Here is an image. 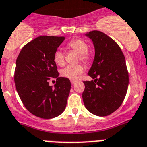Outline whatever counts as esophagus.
<instances>
[{
  "label": "esophagus",
  "instance_id": "obj_1",
  "mask_svg": "<svg viewBox=\"0 0 147 147\" xmlns=\"http://www.w3.org/2000/svg\"><path fill=\"white\" fill-rule=\"evenodd\" d=\"M71 84H72V85H74V84L76 83V81H74V80H71Z\"/></svg>",
  "mask_w": 147,
  "mask_h": 147
}]
</instances>
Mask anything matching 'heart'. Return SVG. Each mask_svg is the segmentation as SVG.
Returning <instances> with one entry per match:
<instances>
[{
	"mask_svg": "<svg viewBox=\"0 0 147 147\" xmlns=\"http://www.w3.org/2000/svg\"><path fill=\"white\" fill-rule=\"evenodd\" d=\"M67 47L76 51L80 54V59L86 64H88L91 61V55L88 53V45L86 41L82 38H74L67 43ZM53 61L59 66H62L65 64V53L61 50H56L53 54ZM84 68L81 65H67L61 69V75L70 80H76L78 76L81 74Z\"/></svg>",
	"mask_w": 147,
	"mask_h": 147,
	"instance_id": "b5f03b06",
	"label": "heart"
}]
</instances>
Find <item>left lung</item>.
Listing matches in <instances>:
<instances>
[{
    "instance_id": "obj_1",
    "label": "left lung",
    "mask_w": 147,
    "mask_h": 147,
    "mask_svg": "<svg viewBox=\"0 0 147 147\" xmlns=\"http://www.w3.org/2000/svg\"><path fill=\"white\" fill-rule=\"evenodd\" d=\"M86 36L95 48L94 62L88 74L94 80L84 81L82 99L86 108L97 116H107L123 102L128 86L129 72L125 56L115 40L98 30Z\"/></svg>"
}]
</instances>
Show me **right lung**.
<instances>
[{"label": "right lung", "mask_w": 147, "mask_h": 147, "mask_svg": "<svg viewBox=\"0 0 147 147\" xmlns=\"http://www.w3.org/2000/svg\"><path fill=\"white\" fill-rule=\"evenodd\" d=\"M65 40L63 36H41L21 49L16 59L14 80L24 106L32 115L44 119L61 115L66 107L71 88L70 80L59 77L53 54ZM57 79L54 88L49 86Z\"/></svg>", "instance_id": "add662e5"}]
</instances>
